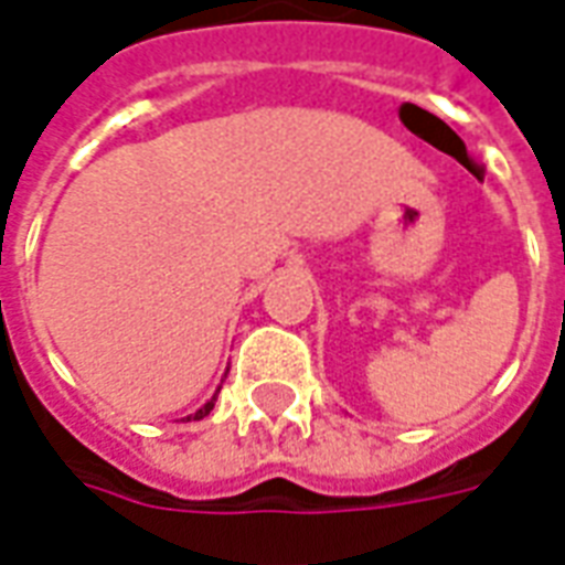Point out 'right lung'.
<instances>
[{
  "label": "right lung",
  "mask_w": 565,
  "mask_h": 565,
  "mask_svg": "<svg viewBox=\"0 0 565 565\" xmlns=\"http://www.w3.org/2000/svg\"><path fill=\"white\" fill-rule=\"evenodd\" d=\"M218 392H221V386L215 388V395H212V398H209L206 404H203V407H200L198 413H191V416H188V419H194V422H198V419H203V416H209V413H212V407H215V398H218Z\"/></svg>",
  "instance_id": "right-lung-1"
}]
</instances>
